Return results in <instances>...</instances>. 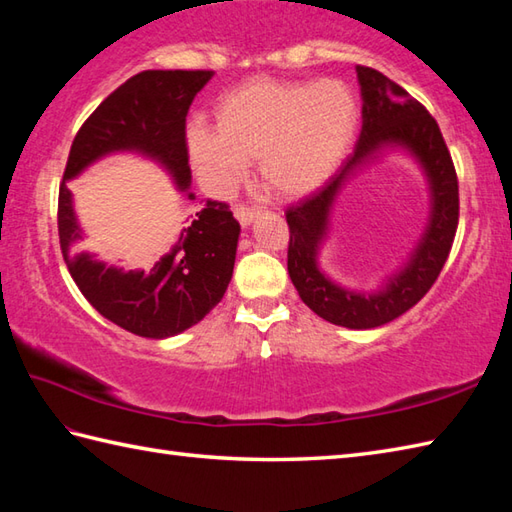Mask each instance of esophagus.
<instances>
[{
    "instance_id": "esophagus-1",
    "label": "esophagus",
    "mask_w": 512,
    "mask_h": 512,
    "mask_svg": "<svg viewBox=\"0 0 512 512\" xmlns=\"http://www.w3.org/2000/svg\"><path fill=\"white\" fill-rule=\"evenodd\" d=\"M257 209H255V206H246V204H237L235 206V217H237V220H239V224H242V226H248L250 222H253L255 220V217H257Z\"/></svg>"
}]
</instances>
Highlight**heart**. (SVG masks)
Here are the masks:
<instances>
[{
	"label": "heart",
	"mask_w": 512,
	"mask_h": 512,
	"mask_svg": "<svg viewBox=\"0 0 512 512\" xmlns=\"http://www.w3.org/2000/svg\"><path fill=\"white\" fill-rule=\"evenodd\" d=\"M358 125L343 81H255L217 105L215 129L195 125L189 151L200 176L228 189L257 160L262 187L295 200L317 191L350 149Z\"/></svg>",
	"instance_id": "obj_1"
}]
</instances>
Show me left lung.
Instances as JSON below:
<instances>
[{"instance_id":"left-lung-1","label":"left lung","mask_w":512,"mask_h":512,"mask_svg":"<svg viewBox=\"0 0 512 512\" xmlns=\"http://www.w3.org/2000/svg\"><path fill=\"white\" fill-rule=\"evenodd\" d=\"M356 74L363 94L361 136L341 169L321 189L286 211L290 228L288 275L301 301L321 319L352 330H372L405 314L436 284L458 231L460 193L453 160L436 118L383 72L356 65ZM387 146L407 148L423 165L432 189V217L408 266L390 278L383 291L365 296L336 287L325 278L318 270L316 255L327 232L331 204L342 184Z\"/></svg>"}]
</instances>
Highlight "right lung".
Segmentation results:
<instances>
[{
	"label": "right lung",
	"instance_id": "right-lung-1",
	"mask_svg": "<svg viewBox=\"0 0 512 512\" xmlns=\"http://www.w3.org/2000/svg\"><path fill=\"white\" fill-rule=\"evenodd\" d=\"M211 70H145L96 107L74 136L59 187V244L74 284L107 321L145 339H167L202 321L222 301L233 277L239 222L226 202L206 200L178 244L145 270L105 266L76 253L81 228L68 180L114 151L158 160L180 191L189 189V107ZM193 200V193H189Z\"/></svg>",
	"mask_w": 512,
	"mask_h": 512
}]
</instances>
